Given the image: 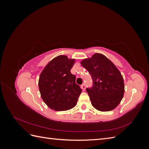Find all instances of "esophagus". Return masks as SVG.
I'll list each match as a JSON object with an SVG mask.
<instances>
[{"instance_id":"esophagus-1","label":"esophagus","mask_w":149,"mask_h":149,"mask_svg":"<svg viewBox=\"0 0 149 149\" xmlns=\"http://www.w3.org/2000/svg\"><path fill=\"white\" fill-rule=\"evenodd\" d=\"M81 89L83 90V91H84V90L86 89V85H85V84H83L81 85Z\"/></svg>"}]
</instances>
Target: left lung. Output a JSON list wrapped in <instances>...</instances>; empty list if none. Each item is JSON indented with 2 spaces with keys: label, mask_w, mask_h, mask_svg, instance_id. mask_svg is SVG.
Returning <instances> with one entry per match:
<instances>
[{
  "label": "left lung",
  "mask_w": 149,
  "mask_h": 149,
  "mask_svg": "<svg viewBox=\"0 0 149 149\" xmlns=\"http://www.w3.org/2000/svg\"><path fill=\"white\" fill-rule=\"evenodd\" d=\"M91 75L93 86L87 88L92 106L102 112L114 109L124 93L123 76L115 65L101 53H95L81 61Z\"/></svg>",
  "instance_id": "obj_1"
}]
</instances>
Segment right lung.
<instances>
[{
  "label": "right lung",
  "instance_id": "1",
  "mask_svg": "<svg viewBox=\"0 0 149 149\" xmlns=\"http://www.w3.org/2000/svg\"><path fill=\"white\" fill-rule=\"evenodd\" d=\"M75 59L59 55L49 61L40 73L38 87L44 102L56 111L72 109L77 104L81 89L70 72Z\"/></svg>",
  "mask_w": 149,
  "mask_h": 149
}]
</instances>
